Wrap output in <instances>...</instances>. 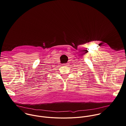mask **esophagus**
<instances>
[{
	"mask_svg": "<svg viewBox=\"0 0 126 126\" xmlns=\"http://www.w3.org/2000/svg\"><path fill=\"white\" fill-rule=\"evenodd\" d=\"M63 65L64 66H67L68 65V63H65V64H64Z\"/></svg>",
	"mask_w": 126,
	"mask_h": 126,
	"instance_id": "obj_1",
	"label": "esophagus"
}]
</instances>
